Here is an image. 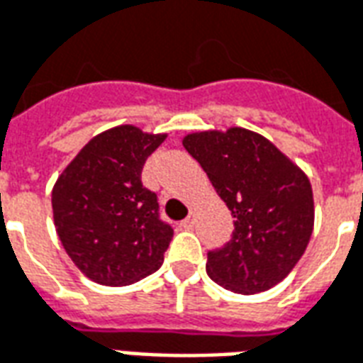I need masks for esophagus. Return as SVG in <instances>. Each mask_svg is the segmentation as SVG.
I'll list each match as a JSON object with an SVG mask.
<instances>
[{
	"label": "esophagus",
	"instance_id": "34e87169",
	"mask_svg": "<svg viewBox=\"0 0 363 363\" xmlns=\"http://www.w3.org/2000/svg\"><path fill=\"white\" fill-rule=\"evenodd\" d=\"M181 225H182V227H184V229H192V227H194V225H196V216H194V213H190V216L181 223Z\"/></svg>",
	"mask_w": 363,
	"mask_h": 363
}]
</instances>
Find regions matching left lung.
Masks as SVG:
<instances>
[{"instance_id":"8db88e82","label":"left lung","mask_w":363,"mask_h":363,"mask_svg":"<svg viewBox=\"0 0 363 363\" xmlns=\"http://www.w3.org/2000/svg\"><path fill=\"white\" fill-rule=\"evenodd\" d=\"M182 146L235 217L233 238L208 254V275L238 294L269 291L294 269L310 242V179L273 142L248 128L190 133Z\"/></svg>"}]
</instances>
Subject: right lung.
Listing matches in <instances>:
<instances>
[{
  "label": "right lung",
  "mask_w": 363,
  "mask_h": 363,
  "mask_svg": "<svg viewBox=\"0 0 363 363\" xmlns=\"http://www.w3.org/2000/svg\"><path fill=\"white\" fill-rule=\"evenodd\" d=\"M165 138L134 125L104 130L53 184L59 240L94 283L133 284L163 264L173 229L160 219L157 196L144 189L142 167Z\"/></svg>",
  "instance_id": "add662e5"
}]
</instances>
